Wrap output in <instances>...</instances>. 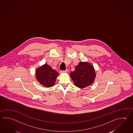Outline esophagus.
<instances>
[{
  "label": "esophagus",
  "mask_w": 133,
  "mask_h": 133,
  "mask_svg": "<svg viewBox=\"0 0 133 133\" xmlns=\"http://www.w3.org/2000/svg\"><path fill=\"white\" fill-rule=\"evenodd\" d=\"M68 72V70H61V73H67Z\"/></svg>",
  "instance_id": "esophagus-1"
}]
</instances>
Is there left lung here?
Instances as JSON below:
<instances>
[{
    "instance_id": "obj_1",
    "label": "left lung",
    "mask_w": 133,
    "mask_h": 133,
    "mask_svg": "<svg viewBox=\"0 0 133 133\" xmlns=\"http://www.w3.org/2000/svg\"><path fill=\"white\" fill-rule=\"evenodd\" d=\"M95 70L93 65L87 62H80L70 73L74 85L78 88H83L91 85L95 79Z\"/></svg>"
}]
</instances>
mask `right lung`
<instances>
[{
	"label": "right lung",
	"instance_id": "1",
	"mask_svg": "<svg viewBox=\"0 0 133 133\" xmlns=\"http://www.w3.org/2000/svg\"><path fill=\"white\" fill-rule=\"evenodd\" d=\"M58 75L59 73L56 70L46 64L37 68L36 71L37 80L40 84L46 88H50L55 85Z\"/></svg>",
	"mask_w": 133,
	"mask_h": 133
}]
</instances>
